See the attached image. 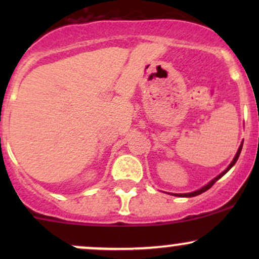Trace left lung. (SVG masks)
Segmentation results:
<instances>
[{
	"label": "left lung",
	"mask_w": 259,
	"mask_h": 259,
	"mask_svg": "<svg viewBox=\"0 0 259 259\" xmlns=\"http://www.w3.org/2000/svg\"><path fill=\"white\" fill-rule=\"evenodd\" d=\"M242 145H243V141L241 142V145H240V147H239V150H237V152H236V154H235V157H234V159H233V162L230 163V164H229V167L225 169L224 171H223V173H221L218 175V177L217 178H214V179L213 180H210L209 183L207 184L206 186H203V187H201L200 190H197V191H194V192H190V194H174L175 196H180V197H194V196H197V195H201V194H203L204 191H207L208 189H210V187H212L213 185H214V183L217 180H219L221 179V178L223 177V175L224 174H227L229 170H230L231 168H233V165L235 164V163H236V160L239 159V156H240V153H241V150H242Z\"/></svg>",
	"instance_id": "obj_1"
}]
</instances>
